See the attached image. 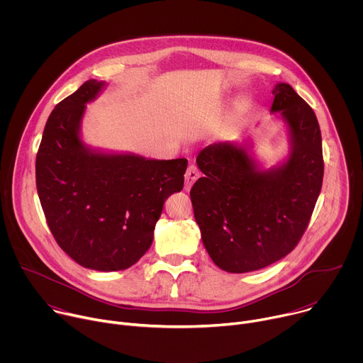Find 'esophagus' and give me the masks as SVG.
<instances>
[{"label": "esophagus", "instance_id": "esophagus-1", "mask_svg": "<svg viewBox=\"0 0 363 363\" xmlns=\"http://www.w3.org/2000/svg\"><path fill=\"white\" fill-rule=\"evenodd\" d=\"M199 178V171L195 165H189L185 172V191H189L195 181Z\"/></svg>", "mask_w": 363, "mask_h": 363}]
</instances>
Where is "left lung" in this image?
<instances>
[{
    "instance_id": "8db88e82",
    "label": "left lung",
    "mask_w": 363,
    "mask_h": 363,
    "mask_svg": "<svg viewBox=\"0 0 363 363\" xmlns=\"http://www.w3.org/2000/svg\"><path fill=\"white\" fill-rule=\"evenodd\" d=\"M270 113H279L289 155L264 168L248 140L202 149L203 174L191 189L194 217L205 250L228 273L264 269L300 241L323 182L322 133L318 118L287 83L273 89Z\"/></svg>"
}]
</instances>
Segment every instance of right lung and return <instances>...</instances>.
Returning <instances> with one entry per match:
<instances>
[{"label":"right lung","mask_w":363,"mask_h":363,"mask_svg":"<svg viewBox=\"0 0 363 363\" xmlns=\"http://www.w3.org/2000/svg\"><path fill=\"white\" fill-rule=\"evenodd\" d=\"M106 84L86 82L51 112L35 160V184L60 248L84 269L119 272L149 250L164 202L184 186L188 161L86 145V105Z\"/></svg>","instance_id":"obj_1"}]
</instances>
